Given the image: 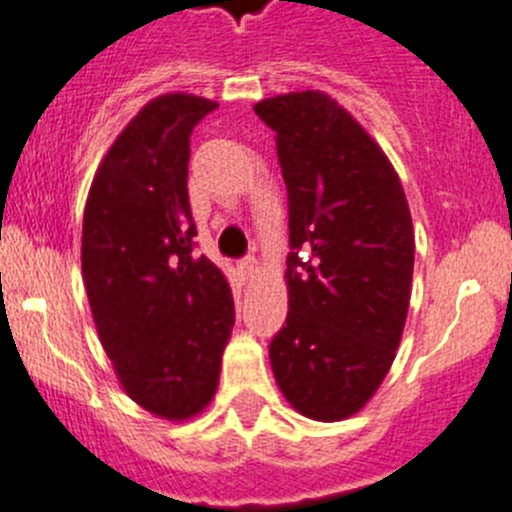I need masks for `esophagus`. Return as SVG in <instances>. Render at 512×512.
<instances>
[{"label":"esophagus","instance_id":"esophagus-1","mask_svg":"<svg viewBox=\"0 0 512 512\" xmlns=\"http://www.w3.org/2000/svg\"><path fill=\"white\" fill-rule=\"evenodd\" d=\"M240 272L247 277V280H252V277L260 275V262H257L255 257H247V260L240 262Z\"/></svg>","mask_w":512,"mask_h":512}]
</instances>
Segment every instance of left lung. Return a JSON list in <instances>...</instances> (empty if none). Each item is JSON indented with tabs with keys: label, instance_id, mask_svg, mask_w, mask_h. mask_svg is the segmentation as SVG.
<instances>
[{
	"label": "left lung",
	"instance_id": "obj_1",
	"mask_svg": "<svg viewBox=\"0 0 512 512\" xmlns=\"http://www.w3.org/2000/svg\"><path fill=\"white\" fill-rule=\"evenodd\" d=\"M290 195L287 320L270 345L277 388L300 415L360 413L398 355L413 292L415 230L393 162L320 89L260 99Z\"/></svg>",
	"mask_w": 512,
	"mask_h": 512
}]
</instances>
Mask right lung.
Masks as SVG:
<instances>
[{"instance_id": "add662e5", "label": "right lung", "mask_w": 512, "mask_h": 512, "mask_svg": "<svg viewBox=\"0 0 512 512\" xmlns=\"http://www.w3.org/2000/svg\"><path fill=\"white\" fill-rule=\"evenodd\" d=\"M217 107L170 92L127 122L94 172L82 220V277L119 385L170 423L200 415L235 325L225 272L192 255V127Z\"/></svg>"}]
</instances>
